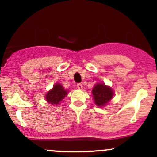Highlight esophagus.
<instances>
[{
	"instance_id": "34e87169",
	"label": "esophagus",
	"mask_w": 157,
	"mask_h": 157,
	"mask_svg": "<svg viewBox=\"0 0 157 157\" xmlns=\"http://www.w3.org/2000/svg\"><path fill=\"white\" fill-rule=\"evenodd\" d=\"M77 87L78 89H80V90H82V88H83V86H82L81 83H77Z\"/></svg>"
}]
</instances>
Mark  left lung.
I'll use <instances>...</instances> for the list:
<instances>
[{
	"instance_id": "8db88e82",
	"label": "left lung",
	"mask_w": 157,
	"mask_h": 157,
	"mask_svg": "<svg viewBox=\"0 0 157 157\" xmlns=\"http://www.w3.org/2000/svg\"><path fill=\"white\" fill-rule=\"evenodd\" d=\"M93 99L96 105L103 106L109 102L113 96V91L109 86H105L103 83H98L92 91Z\"/></svg>"
}]
</instances>
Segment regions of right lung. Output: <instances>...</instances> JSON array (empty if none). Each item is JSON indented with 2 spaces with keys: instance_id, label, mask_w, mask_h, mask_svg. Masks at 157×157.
I'll return each mask as SVG.
<instances>
[{
  "instance_id": "right-lung-1",
  "label": "right lung",
  "mask_w": 157,
  "mask_h": 157,
  "mask_svg": "<svg viewBox=\"0 0 157 157\" xmlns=\"http://www.w3.org/2000/svg\"><path fill=\"white\" fill-rule=\"evenodd\" d=\"M67 93V91L64 90V87L61 84H55L53 88L47 93L45 98L49 103L57 105L65 97Z\"/></svg>"
}]
</instances>
